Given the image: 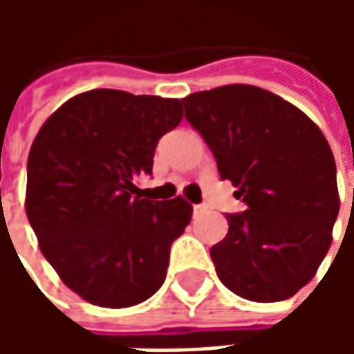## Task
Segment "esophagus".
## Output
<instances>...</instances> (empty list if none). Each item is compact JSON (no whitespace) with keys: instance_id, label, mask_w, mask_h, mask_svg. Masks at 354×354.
<instances>
[{"instance_id":"1","label":"esophagus","mask_w":354,"mask_h":354,"mask_svg":"<svg viewBox=\"0 0 354 354\" xmlns=\"http://www.w3.org/2000/svg\"><path fill=\"white\" fill-rule=\"evenodd\" d=\"M205 212H207V207H205V205H195V207H193V214L195 216L205 214Z\"/></svg>"}]
</instances>
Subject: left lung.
<instances>
[{
    "label": "left lung",
    "instance_id": "8db88e82",
    "mask_svg": "<svg viewBox=\"0 0 354 354\" xmlns=\"http://www.w3.org/2000/svg\"><path fill=\"white\" fill-rule=\"evenodd\" d=\"M185 119L214 153L245 212L210 248L220 281L250 301H282L311 281L339 212L335 161L324 134L294 104L254 85L182 98Z\"/></svg>",
    "mask_w": 354,
    "mask_h": 354
}]
</instances>
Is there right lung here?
I'll list each match as a JSON object with an SVG mask.
<instances>
[{"label": "right lung", "mask_w": 354, "mask_h": 354, "mask_svg": "<svg viewBox=\"0 0 354 354\" xmlns=\"http://www.w3.org/2000/svg\"><path fill=\"white\" fill-rule=\"evenodd\" d=\"M176 98L94 88L43 123L28 155L26 216L66 286L109 309L161 288L170 246L193 207L147 201L134 180L151 174L162 134L182 121Z\"/></svg>", "instance_id": "obj_1"}]
</instances>
